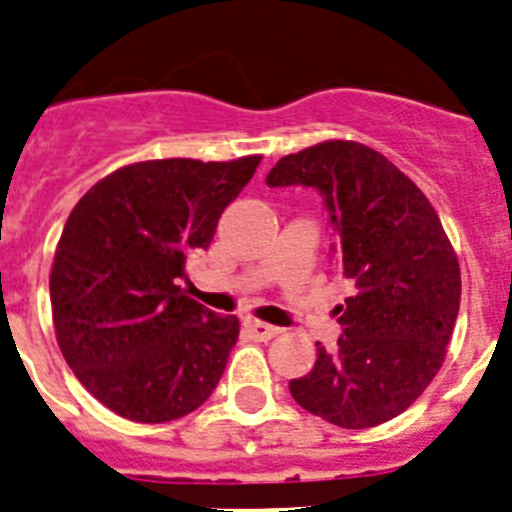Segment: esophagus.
Instances as JSON below:
<instances>
[{
    "label": "esophagus",
    "mask_w": 512,
    "mask_h": 512,
    "mask_svg": "<svg viewBox=\"0 0 512 512\" xmlns=\"http://www.w3.org/2000/svg\"><path fill=\"white\" fill-rule=\"evenodd\" d=\"M247 329H250V334L255 336V339H260V342H267V339H273V336L280 334L278 326L265 324V321L257 319H247Z\"/></svg>",
    "instance_id": "34e87169"
}]
</instances>
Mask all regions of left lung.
Wrapping results in <instances>:
<instances>
[{
  "instance_id": "1",
  "label": "left lung",
  "mask_w": 512,
  "mask_h": 512,
  "mask_svg": "<svg viewBox=\"0 0 512 512\" xmlns=\"http://www.w3.org/2000/svg\"><path fill=\"white\" fill-rule=\"evenodd\" d=\"M267 186H311L339 237L336 265L352 285L334 352L290 380V395L342 428L403 413L441 370L457 324L462 275L439 214L421 188L362 142L329 140L285 155Z\"/></svg>"
}]
</instances>
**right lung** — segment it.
I'll return each instance as SVG.
<instances>
[{
	"instance_id": "1",
	"label": "right lung",
	"mask_w": 512,
	"mask_h": 512,
	"mask_svg": "<svg viewBox=\"0 0 512 512\" xmlns=\"http://www.w3.org/2000/svg\"><path fill=\"white\" fill-rule=\"evenodd\" d=\"M260 160L132 163L73 206L50 270L55 339L81 385L117 416L173 421L222 380L239 319L188 298L178 278Z\"/></svg>"
}]
</instances>
